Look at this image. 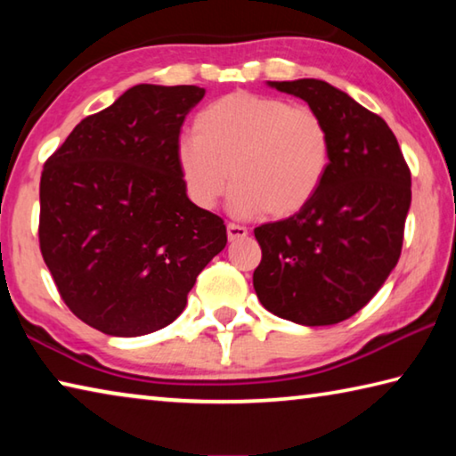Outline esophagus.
Listing matches in <instances>:
<instances>
[{
  "mask_svg": "<svg viewBox=\"0 0 456 456\" xmlns=\"http://www.w3.org/2000/svg\"><path fill=\"white\" fill-rule=\"evenodd\" d=\"M227 237H229V241H237V239H243V237H247V227L237 225V223H229Z\"/></svg>",
  "mask_w": 456,
  "mask_h": 456,
  "instance_id": "obj_1",
  "label": "esophagus"
}]
</instances>
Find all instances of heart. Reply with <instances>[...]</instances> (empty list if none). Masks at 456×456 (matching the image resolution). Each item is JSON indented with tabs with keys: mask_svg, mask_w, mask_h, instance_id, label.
I'll use <instances>...</instances> for the list:
<instances>
[{
	"mask_svg": "<svg viewBox=\"0 0 456 456\" xmlns=\"http://www.w3.org/2000/svg\"><path fill=\"white\" fill-rule=\"evenodd\" d=\"M192 134L176 144L175 159L199 209H213L233 176L229 209L237 217H291L312 203L330 171L326 122L283 98L231 92L197 114Z\"/></svg>",
	"mask_w": 456,
	"mask_h": 456,
	"instance_id": "obj_1",
	"label": "heart"
}]
</instances>
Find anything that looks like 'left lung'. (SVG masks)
<instances>
[{
  "label": "left lung",
  "mask_w": 456,
  "mask_h": 456,
  "mask_svg": "<svg viewBox=\"0 0 456 456\" xmlns=\"http://www.w3.org/2000/svg\"><path fill=\"white\" fill-rule=\"evenodd\" d=\"M305 100L326 122L331 160L310 205L256 227L261 264L253 288L265 310L302 326L360 312L403 251L411 168L388 125L323 80L269 82Z\"/></svg>",
  "instance_id": "left-lung-1"
}]
</instances>
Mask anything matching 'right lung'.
Here are the masks:
<instances>
[{
  "label": "right lung",
  "mask_w": 456,
  "mask_h": 456,
  "mask_svg": "<svg viewBox=\"0 0 456 456\" xmlns=\"http://www.w3.org/2000/svg\"><path fill=\"white\" fill-rule=\"evenodd\" d=\"M205 88L138 84L76 126L45 160L40 251L70 312L108 336L179 318L225 223L192 205L176 144Z\"/></svg>",
  "instance_id": "add662e5"
}]
</instances>
